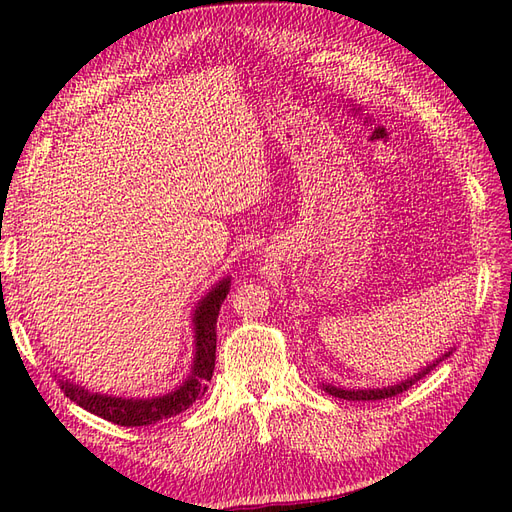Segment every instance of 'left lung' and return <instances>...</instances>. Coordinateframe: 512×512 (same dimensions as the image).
<instances>
[{"label": "left lung", "instance_id": "8db88e82", "mask_svg": "<svg viewBox=\"0 0 512 512\" xmlns=\"http://www.w3.org/2000/svg\"><path fill=\"white\" fill-rule=\"evenodd\" d=\"M453 354V347L449 352H444L442 356H438L436 361H431L427 367H422L418 374L413 376H407L405 380H400V383H394V385H387V387H369V389H345V387H336V385H330V383H321L323 391H328L330 396L334 398H343V400H383V398H391V396H398L402 394V391H407L413 383H418V380L422 376H427L433 367H436L438 363H442L444 358Z\"/></svg>", "mask_w": 512, "mask_h": 512}]
</instances>
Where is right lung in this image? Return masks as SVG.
<instances>
[{
  "mask_svg": "<svg viewBox=\"0 0 512 512\" xmlns=\"http://www.w3.org/2000/svg\"><path fill=\"white\" fill-rule=\"evenodd\" d=\"M231 290V277H224L206 292L193 310V363L189 376L171 389L169 394L151 396V398H118L90 391L81 385L72 383L70 378L54 374L61 391L76 405L88 409L94 416L110 420L121 427H149L165 418L178 416L189 409L195 400L204 396L206 385L215 369V343H217V314Z\"/></svg>",
  "mask_w": 512,
  "mask_h": 512,
  "instance_id": "1",
  "label": "right lung"
}]
</instances>
